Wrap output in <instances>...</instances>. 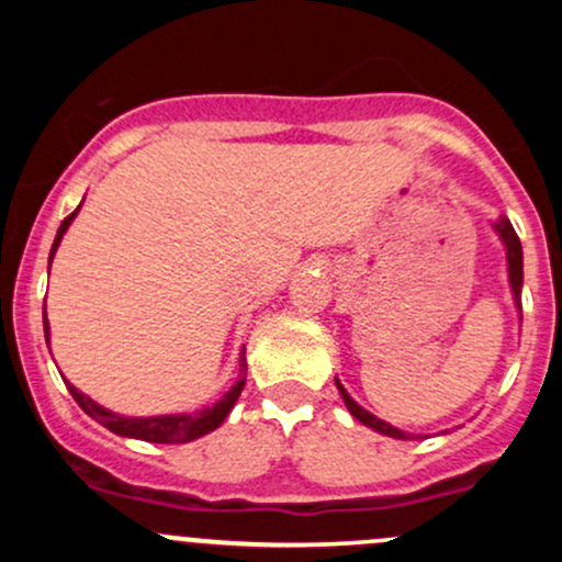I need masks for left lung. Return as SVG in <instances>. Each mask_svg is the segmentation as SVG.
<instances>
[{"mask_svg":"<svg viewBox=\"0 0 562 562\" xmlns=\"http://www.w3.org/2000/svg\"><path fill=\"white\" fill-rule=\"evenodd\" d=\"M495 228H497V234L503 236V245H506V255H508V280H512L514 299H517V304H519V302H522V299H519V293H522V245H519L517 231L512 228V223H508L506 217H503L501 223L495 225ZM337 389H339V394H342V400H345V405H348V411L353 413V416L359 418L361 424H367V427H372V429H378V432L389 435V438L411 440V435H407V432H402V429L391 427V424L381 422V418H375V416H372V413H367L361 405H356V402L350 400V394L342 389V383H339V381H337Z\"/></svg>","mask_w":562,"mask_h":562,"instance_id":"obj_1","label":"left lung"}]
</instances>
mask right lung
Wrapping results in <instances>:
<instances>
[{"label": "right lung", "mask_w": 562, "mask_h": 562, "mask_svg": "<svg viewBox=\"0 0 562 562\" xmlns=\"http://www.w3.org/2000/svg\"><path fill=\"white\" fill-rule=\"evenodd\" d=\"M76 214H78V209L72 214H67L65 220H61L59 231H56L54 247H50L48 263H50V258H54L56 247H59L61 236H65L67 225L72 223V217H76ZM43 326H45V339H48L45 304H43ZM245 381H247V361H245V350H241L239 381H236V386L231 389L228 394H225L223 400L217 402V405L203 407L201 413H179V416H155V418L119 416V413H111V411H105V407H100L98 402L89 400L87 394H81V391H78L76 386H70V383H67V389H70L72 400L81 405V411L87 413V416H92L94 422L103 424V427L111 429V432L122 435V438H138V440H149V443H190V440H195V438H201V435L212 432V429H217L220 424L225 422V416H228L231 407H234L236 400H239L241 389H245Z\"/></svg>", "instance_id": "add662e5"}]
</instances>
